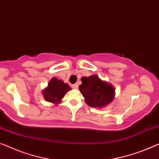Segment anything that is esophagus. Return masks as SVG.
I'll return each mask as SVG.
<instances>
[{
  "mask_svg": "<svg viewBox=\"0 0 159 159\" xmlns=\"http://www.w3.org/2000/svg\"><path fill=\"white\" fill-rule=\"evenodd\" d=\"M72 88L73 89H78V84L77 83H76V84H72Z\"/></svg>",
  "mask_w": 159,
  "mask_h": 159,
  "instance_id": "1",
  "label": "esophagus"
}]
</instances>
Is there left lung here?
<instances>
[{
	"mask_svg": "<svg viewBox=\"0 0 159 159\" xmlns=\"http://www.w3.org/2000/svg\"><path fill=\"white\" fill-rule=\"evenodd\" d=\"M82 84L80 91L85 99V102L92 107H105L113 100L115 89L111 84L102 81L98 76L91 75L81 78Z\"/></svg>",
	"mask_w": 159,
	"mask_h": 159,
	"instance_id": "left-lung-1",
	"label": "left lung"
}]
</instances>
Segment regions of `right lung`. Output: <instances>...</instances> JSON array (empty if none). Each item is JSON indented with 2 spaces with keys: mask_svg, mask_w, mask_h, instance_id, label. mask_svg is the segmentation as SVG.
Instances as JSON below:
<instances>
[{
  "mask_svg": "<svg viewBox=\"0 0 159 159\" xmlns=\"http://www.w3.org/2000/svg\"><path fill=\"white\" fill-rule=\"evenodd\" d=\"M70 89V87L64 83L62 80L53 77L49 81L47 88L43 90V95L48 102L58 104L61 102V99Z\"/></svg>",
  "mask_w": 159,
  "mask_h": 159,
  "instance_id": "obj_1",
  "label": "right lung"
}]
</instances>
